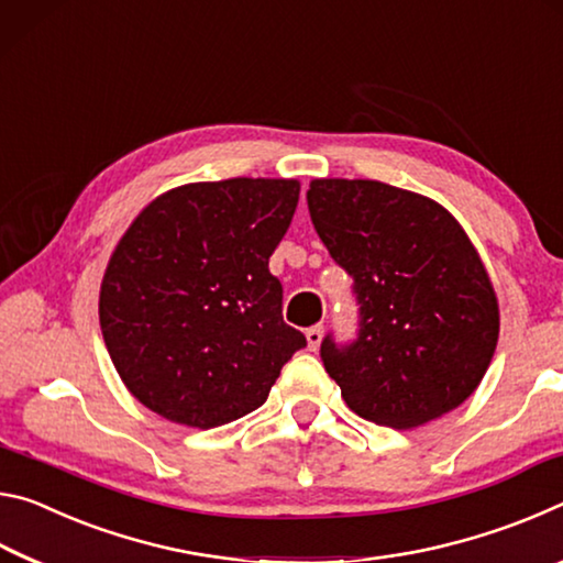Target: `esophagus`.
<instances>
[{
    "mask_svg": "<svg viewBox=\"0 0 563 563\" xmlns=\"http://www.w3.org/2000/svg\"><path fill=\"white\" fill-rule=\"evenodd\" d=\"M321 336H324V329H321V327H311V329H307V344H309L311 352H317V349H319V344H321Z\"/></svg>",
    "mask_w": 563,
    "mask_h": 563,
    "instance_id": "1",
    "label": "esophagus"
}]
</instances>
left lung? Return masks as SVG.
Instances as JSON below:
<instances>
[{"mask_svg": "<svg viewBox=\"0 0 563 563\" xmlns=\"http://www.w3.org/2000/svg\"><path fill=\"white\" fill-rule=\"evenodd\" d=\"M307 205L358 301L356 342H321L346 407L413 429L464 404L499 342V301L462 224L434 199L374 179H314Z\"/></svg>", "mask_w": 563, "mask_h": 563, "instance_id": "obj_1", "label": "left lung"}]
</instances>
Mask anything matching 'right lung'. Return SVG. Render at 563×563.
Instances as JSON below:
<instances>
[{
    "label": "right lung",
    "mask_w": 563,
    "mask_h": 563,
    "mask_svg": "<svg viewBox=\"0 0 563 563\" xmlns=\"http://www.w3.org/2000/svg\"><path fill=\"white\" fill-rule=\"evenodd\" d=\"M297 201V179L195 181L129 224L101 279L99 324L146 409L195 429L242 419L307 346L284 324L269 272Z\"/></svg>",
    "instance_id": "right-lung-1"
}]
</instances>
